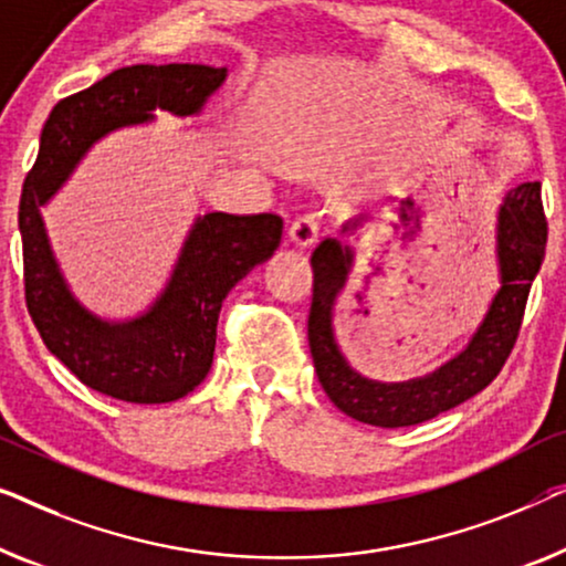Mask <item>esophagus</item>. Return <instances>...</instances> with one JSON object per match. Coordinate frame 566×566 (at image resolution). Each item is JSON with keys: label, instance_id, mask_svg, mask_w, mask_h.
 Returning <instances> with one entry per match:
<instances>
[{"label": "esophagus", "instance_id": "1", "mask_svg": "<svg viewBox=\"0 0 566 566\" xmlns=\"http://www.w3.org/2000/svg\"><path fill=\"white\" fill-rule=\"evenodd\" d=\"M318 237V217L316 214H301L289 227V240L296 248H311Z\"/></svg>", "mask_w": 566, "mask_h": 566}]
</instances>
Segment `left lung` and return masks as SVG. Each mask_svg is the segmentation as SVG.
<instances>
[{"label": "left lung", "mask_w": 566, "mask_h": 566, "mask_svg": "<svg viewBox=\"0 0 566 566\" xmlns=\"http://www.w3.org/2000/svg\"><path fill=\"white\" fill-rule=\"evenodd\" d=\"M357 227L359 219L347 222L342 227V234L355 232ZM544 250L546 217L542 184H521L507 191L497 209L501 289H497L478 332L472 334L460 355L441 365L439 370L406 382H380L352 370L334 339L332 311L339 291L347 283L352 250L339 240L326 237L311 255L314 298H311L308 311V347L326 396L352 419L382 426V429H398V426L429 421L488 388L503 370L505 359L518 339L528 291L542 268Z\"/></svg>", "instance_id": "8db88e82"}]
</instances>
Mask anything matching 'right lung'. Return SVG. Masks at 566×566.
Listing matches in <instances>:
<instances>
[{"label":"right lung","mask_w":566,"mask_h":566,"mask_svg":"<svg viewBox=\"0 0 566 566\" xmlns=\"http://www.w3.org/2000/svg\"><path fill=\"white\" fill-rule=\"evenodd\" d=\"M227 69L201 63L127 65L53 106L20 196L24 301L45 347L96 392L127 403H168L207 378L227 293L281 244L277 214L196 219L166 289L145 314L104 322L81 306L55 263L40 207L104 135L143 125L155 109L196 114Z\"/></svg>","instance_id":"obj_1"}]
</instances>
